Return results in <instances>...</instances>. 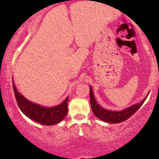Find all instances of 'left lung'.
<instances>
[{"mask_svg": "<svg viewBox=\"0 0 159 159\" xmlns=\"http://www.w3.org/2000/svg\"><path fill=\"white\" fill-rule=\"evenodd\" d=\"M90 105L91 107H92L93 112L98 119L108 123H118L125 121V120L129 119L130 116H132L140 108V107L143 105L147 96L140 103L132 105V106L128 107V108L121 111H107L100 106L95 99L93 93V89L91 87L90 88Z\"/></svg>", "mask_w": 159, "mask_h": 159, "instance_id": "8db88e82", "label": "left lung"}]
</instances>
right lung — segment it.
<instances>
[{
  "label": "right lung",
  "mask_w": 159,
  "mask_h": 159,
  "mask_svg": "<svg viewBox=\"0 0 159 159\" xmlns=\"http://www.w3.org/2000/svg\"><path fill=\"white\" fill-rule=\"evenodd\" d=\"M14 93L16 99L19 105L20 110L25 114L27 117L34 121L37 122L42 125H52L63 120L68 113V99L66 98L63 103L57 106L53 107H45L40 106L28 101L23 96L18 92L15 84L12 82Z\"/></svg>",
  "instance_id": "1"
}]
</instances>
